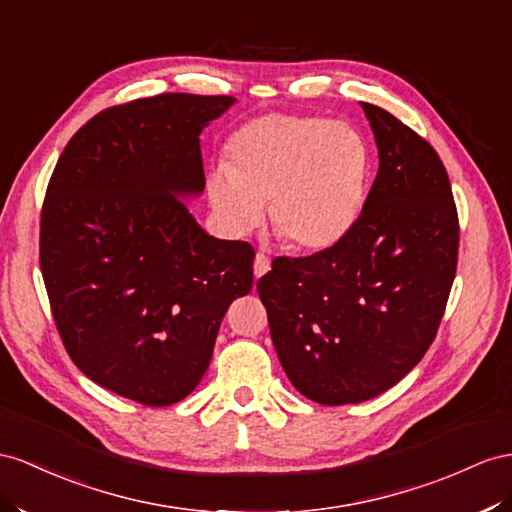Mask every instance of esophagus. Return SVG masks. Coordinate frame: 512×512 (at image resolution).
Here are the masks:
<instances>
[{"instance_id": "1", "label": "esophagus", "mask_w": 512, "mask_h": 512, "mask_svg": "<svg viewBox=\"0 0 512 512\" xmlns=\"http://www.w3.org/2000/svg\"><path fill=\"white\" fill-rule=\"evenodd\" d=\"M270 270V259H268V255L266 253H257L255 255V264H253V272H255V277L259 279V277H264V274Z\"/></svg>"}]
</instances>
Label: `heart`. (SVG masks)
I'll use <instances>...</instances> for the list:
<instances>
[{"instance_id":"heart-1","label":"heart","mask_w":512,"mask_h":512,"mask_svg":"<svg viewBox=\"0 0 512 512\" xmlns=\"http://www.w3.org/2000/svg\"><path fill=\"white\" fill-rule=\"evenodd\" d=\"M370 151L355 127L318 114H268L229 142V168L207 181L220 227L246 235L270 222L294 251L335 246L365 205Z\"/></svg>"}]
</instances>
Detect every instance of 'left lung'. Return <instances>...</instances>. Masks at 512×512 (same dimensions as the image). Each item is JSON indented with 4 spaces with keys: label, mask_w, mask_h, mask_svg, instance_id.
I'll return each mask as SVG.
<instances>
[{
    "label": "left lung",
    "mask_w": 512,
    "mask_h": 512,
    "mask_svg": "<svg viewBox=\"0 0 512 512\" xmlns=\"http://www.w3.org/2000/svg\"><path fill=\"white\" fill-rule=\"evenodd\" d=\"M378 173L342 240L279 257L257 281L274 350L305 398L357 404L422 361L458 261V214L437 151L387 110L361 103Z\"/></svg>",
    "instance_id": "1"
}]
</instances>
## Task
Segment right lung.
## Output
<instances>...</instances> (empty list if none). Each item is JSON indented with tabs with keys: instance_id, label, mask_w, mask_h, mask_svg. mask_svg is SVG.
I'll return each mask as SVG.
<instances>
[{
	"instance_id": "1",
	"label": "right lung",
	"mask_w": 512,
	"mask_h": 512,
	"mask_svg": "<svg viewBox=\"0 0 512 512\" xmlns=\"http://www.w3.org/2000/svg\"><path fill=\"white\" fill-rule=\"evenodd\" d=\"M233 103L164 93L103 110L49 179L41 270L62 344L90 381L144 406L199 385L253 287V246L207 235L179 201L203 192L199 136Z\"/></svg>"
}]
</instances>
